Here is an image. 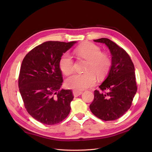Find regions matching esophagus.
<instances>
[{"label":"esophagus","instance_id":"34e87169","mask_svg":"<svg viewBox=\"0 0 152 152\" xmlns=\"http://www.w3.org/2000/svg\"><path fill=\"white\" fill-rule=\"evenodd\" d=\"M82 93V92L81 91H73V94L74 96V97H78V96L81 95Z\"/></svg>","mask_w":152,"mask_h":152}]
</instances>
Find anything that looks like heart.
Segmentation results:
<instances>
[{"mask_svg":"<svg viewBox=\"0 0 152 152\" xmlns=\"http://www.w3.org/2000/svg\"><path fill=\"white\" fill-rule=\"evenodd\" d=\"M80 56L89 61L86 73H75L66 80V86L70 89L80 91L95 85L96 75L104 77L111 66V59L107 54H103L102 49L93 43H86L77 49ZM59 67L65 75H69L73 70V60L71 54L66 52L61 56Z\"/></svg>","mask_w":152,"mask_h":152,"instance_id":"obj_1","label":"heart"}]
</instances>
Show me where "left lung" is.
Here are the masks:
<instances>
[{
    "mask_svg": "<svg viewBox=\"0 0 152 152\" xmlns=\"http://www.w3.org/2000/svg\"><path fill=\"white\" fill-rule=\"evenodd\" d=\"M104 44L112 55V65L107 77L95 90L90 104L91 112L103 121H114L130 108L137 91L135 69L130 56L122 48L107 38L94 40Z\"/></svg>",
    "mask_w": 152,
    "mask_h": 152,
    "instance_id": "left-lung-1",
    "label": "left lung"
}]
</instances>
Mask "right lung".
I'll list each match as a JSON object with an SVG mask.
<instances>
[{"instance_id":"obj_1","label":"right lung","mask_w":152,"mask_h":152,"mask_svg":"<svg viewBox=\"0 0 152 152\" xmlns=\"http://www.w3.org/2000/svg\"><path fill=\"white\" fill-rule=\"evenodd\" d=\"M77 41H48L34 48L22 61L18 86L27 112L46 125L63 121L70 112L73 99L70 89H60L61 56Z\"/></svg>"}]
</instances>
